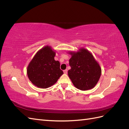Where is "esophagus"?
Returning a JSON list of instances; mask_svg holds the SVG:
<instances>
[{
  "label": "esophagus",
  "mask_w": 129,
  "mask_h": 129,
  "mask_svg": "<svg viewBox=\"0 0 129 129\" xmlns=\"http://www.w3.org/2000/svg\"><path fill=\"white\" fill-rule=\"evenodd\" d=\"M63 72H64V74H67L68 73V70H67V69L64 70V71H63Z\"/></svg>",
  "instance_id": "obj_1"
}]
</instances>
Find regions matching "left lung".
<instances>
[{"label": "left lung", "mask_w": 129, "mask_h": 129, "mask_svg": "<svg viewBox=\"0 0 129 129\" xmlns=\"http://www.w3.org/2000/svg\"><path fill=\"white\" fill-rule=\"evenodd\" d=\"M68 53L72 56L69 59L71 69L68 75L74 86L81 90L94 88L100 80L102 69L92 53L84 47Z\"/></svg>", "instance_id": "8db88e82"}]
</instances>
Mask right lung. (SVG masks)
Returning <instances> with one entry per match:
<instances>
[{"mask_svg": "<svg viewBox=\"0 0 129 129\" xmlns=\"http://www.w3.org/2000/svg\"><path fill=\"white\" fill-rule=\"evenodd\" d=\"M56 52L51 47L45 46L39 50L27 68L29 80L35 86L46 89L54 85L63 74L58 61L54 57Z\"/></svg>", "mask_w": 129, "mask_h": 129, "instance_id": "right-lung-1", "label": "right lung"}]
</instances>
